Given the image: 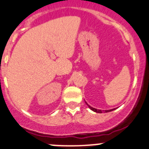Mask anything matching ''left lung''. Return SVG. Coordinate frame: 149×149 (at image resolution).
Listing matches in <instances>:
<instances>
[{"instance_id": "8db88e82", "label": "left lung", "mask_w": 149, "mask_h": 149, "mask_svg": "<svg viewBox=\"0 0 149 149\" xmlns=\"http://www.w3.org/2000/svg\"><path fill=\"white\" fill-rule=\"evenodd\" d=\"M88 105V104H87ZM89 106V107L90 108V110H92L93 111L95 112V113H103V111H101V110H97V109L95 108H93V107H90L89 105H88ZM115 109H112V110H104L105 113H107V112H110V111H113V110H114Z\"/></svg>"}]
</instances>
